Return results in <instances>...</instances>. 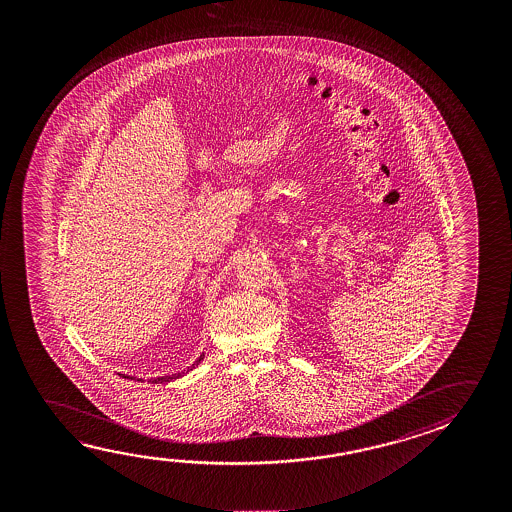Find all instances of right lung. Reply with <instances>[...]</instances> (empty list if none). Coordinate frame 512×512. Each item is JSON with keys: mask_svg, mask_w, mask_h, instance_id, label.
<instances>
[{"mask_svg": "<svg viewBox=\"0 0 512 512\" xmlns=\"http://www.w3.org/2000/svg\"><path fill=\"white\" fill-rule=\"evenodd\" d=\"M203 361V355H200V357H198V361L194 362L193 366H191V368H187V371H191V369H194L196 368V366H198V364H200V362ZM187 371H182V373H175V375H168V377H159V378H155V380H153V382H155V384H157V382H160V384H162V382H171V380H176V378H180L182 377V375H185V373H187Z\"/></svg>", "mask_w": 512, "mask_h": 512, "instance_id": "add662e5", "label": "right lung"}]
</instances>
